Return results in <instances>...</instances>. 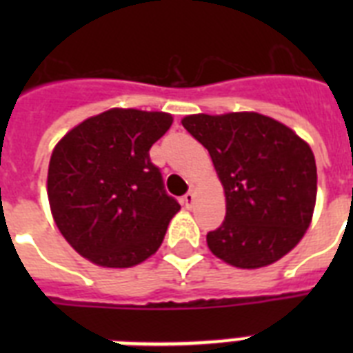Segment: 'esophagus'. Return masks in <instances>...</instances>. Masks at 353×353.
Masks as SVG:
<instances>
[{
	"instance_id": "1",
	"label": "esophagus",
	"mask_w": 353,
	"mask_h": 353,
	"mask_svg": "<svg viewBox=\"0 0 353 353\" xmlns=\"http://www.w3.org/2000/svg\"><path fill=\"white\" fill-rule=\"evenodd\" d=\"M181 201H183V205L187 207V209H192V207H194V201H196V194H194V192L185 194V196H183Z\"/></svg>"
}]
</instances>
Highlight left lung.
<instances>
[{"label":"left lung","mask_w":353,"mask_h":353,"mask_svg":"<svg viewBox=\"0 0 353 353\" xmlns=\"http://www.w3.org/2000/svg\"><path fill=\"white\" fill-rule=\"evenodd\" d=\"M181 124L209 150L225 194V220L207 234L210 252L240 269L285 256L306 234L317 201L310 144L256 112L196 113Z\"/></svg>","instance_id":"8db88e82"}]
</instances>
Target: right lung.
Returning <instances> with one entry per match:
<instances>
[{"label": "right lung", "mask_w": 353, "mask_h": 353, "mask_svg": "<svg viewBox=\"0 0 353 353\" xmlns=\"http://www.w3.org/2000/svg\"><path fill=\"white\" fill-rule=\"evenodd\" d=\"M170 113L112 108L57 143L47 172L52 220L80 256L101 268H133L157 252L179 203L150 161Z\"/></svg>", "instance_id": "obj_1"}]
</instances>
